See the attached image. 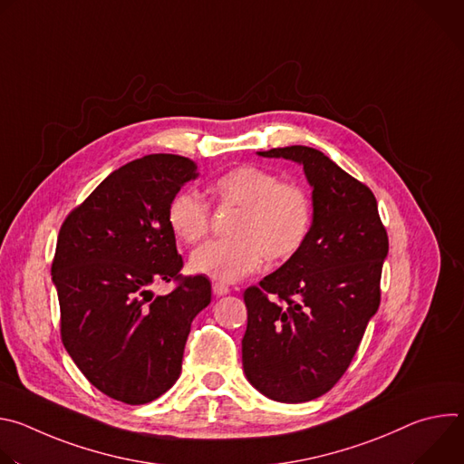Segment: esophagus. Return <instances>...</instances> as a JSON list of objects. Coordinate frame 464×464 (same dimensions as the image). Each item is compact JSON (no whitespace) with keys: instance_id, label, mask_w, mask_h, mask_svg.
Here are the masks:
<instances>
[{"instance_id":"obj_1","label":"esophagus","mask_w":464,"mask_h":464,"mask_svg":"<svg viewBox=\"0 0 464 464\" xmlns=\"http://www.w3.org/2000/svg\"><path fill=\"white\" fill-rule=\"evenodd\" d=\"M213 294L217 297H224V295L229 294V288L226 285H222V283H213Z\"/></svg>"}]
</instances>
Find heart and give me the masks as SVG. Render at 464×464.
I'll return each instance as SVG.
<instances>
[{"mask_svg":"<svg viewBox=\"0 0 464 464\" xmlns=\"http://www.w3.org/2000/svg\"><path fill=\"white\" fill-rule=\"evenodd\" d=\"M222 204L240 208L227 240H211L190 256V270L218 283H237L256 272L266 255L272 260L290 258L303 246L312 209L306 192L295 183H283L260 167L242 165L213 185ZM211 208L194 188H181L167 209L170 231L185 244L208 235Z\"/></svg>","mask_w":464,"mask_h":464,"instance_id":"1","label":"heart"}]
</instances>
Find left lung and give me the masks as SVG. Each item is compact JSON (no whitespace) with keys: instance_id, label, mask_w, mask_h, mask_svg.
<instances>
[{"instance_id":"8db88e82","label":"left lung","mask_w":464,"mask_h":464,"mask_svg":"<svg viewBox=\"0 0 464 464\" xmlns=\"http://www.w3.org/2000/svg\"><path fill=\"white\" fill-rule=\"evenodd\" d=\"M303 167L312 226L279 270L244 292L242 367L264 396L317 399L347 371L380 304L389 240L376 198L321 150L294 145L256 152Z\"/></svg>"}]
</instances>
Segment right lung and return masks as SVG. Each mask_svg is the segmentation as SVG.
Returning a JSON list of instances; mask_svg holds the SVG:
<instances>
[{
	"mask_svg": "<svg viewBox=\"0 0 464 464\" xmlns=\"http://www.w3.org/2000/svg\"><path fill=\"white\" fill-rule=\"evenodd\" d=\"M196 163L150 154L113 170L65 218L53 260L62 342L82 374L124 404H147L181 374L192 319L211 303L204 276L154 297L183 260L167 222L172 196Z\"/></svg>",
	"mask_w": 464,
	"mask_h": 464,
	"instance_id": "add662e5",
	"label": "right lung"
}]
</instances>
